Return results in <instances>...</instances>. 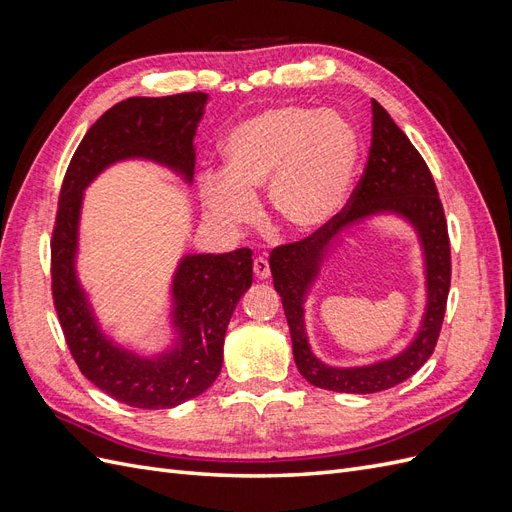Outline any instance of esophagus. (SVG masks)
<instances>
[{"mask_svg":"<svg viewBox=\"0 0 512 512\" xmlns=\"http://www.w3.org/2000/svg\"><path fill=\"white\" fill-rule=\"evenodd\" d=\"M254 275L258 277V280H267V277L271 275L267 258H262V256L254 258Z\"/></svg>","mask_w":512,"mask_h":512,"instance_id":"34e87169","label":"esophagus"}]
</instances>
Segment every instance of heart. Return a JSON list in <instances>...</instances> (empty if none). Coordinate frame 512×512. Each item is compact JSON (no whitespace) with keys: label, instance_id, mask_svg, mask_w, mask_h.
Here are the masks:
<instances>
[{"label":"heart","instance_id":"b5f03b06","mask_svg":"<svg viewBox=\"0 0 512 512\" xmlns=\"http://www.w3.org/2000/svg\"><path fill=\"white\" fill-rule=\"evenodd\" d=\"M224 173L198 179L207 218L228 230L258 218L256 196L267 190L275 222L309 235L344 207L361 158V138L337 113L299 104L271 106L232 128L222 145Z\"/></svg>","mask_w":512,"mask_h":512}]
</instances>
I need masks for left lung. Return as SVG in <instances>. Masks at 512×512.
<instances>
[{"label":"left lung","instance_id":"1","mask_svg":"<svg viewBox=\"0 0 512 512\" xmlns=\"http://www.w3.org/2000/svg\"><path fill=\"white\" fill-rule=\"evenodd\" d=\"M371 115L369 160L346 209L309 237L275 247L269 258L301 376L318 389L356 395L391 389L427 363L438 342L451 288V243L436 183L421 153L376 100H371ZM374 214H397L415 228L426 262V314L411 346L391 360L359 368H333L308 348L302 305L332 247L352 225Z\"/></svg>","mask_w":512,"mask_h":512}]
</instances>
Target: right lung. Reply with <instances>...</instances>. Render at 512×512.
<instances>
[{
  "instance_id": "add662e5",
  "label": "right lung",
  "mask_w": 512,
  "mask_h": 512,
  "mask_svg": "<svg viewBox=\"0 0 512 512\" xmlns=\"http://www.w3.org/2000/svg\"><path fill=\"white\" fill-rule=\"evenodd\" d=\"M209 96L203 91L164 98H128L87 130L59 194L51 241L53 301L66 344L83 376L121 404L143 410L175 408L205 393L220 376L224 335L241 294L252 286V250L185 254L170 282L175 339L158 354H141L108 337L76 273L83 198L89 183L123 160H149L194 179V136Z\"/></svg>"
}]
</instances>
